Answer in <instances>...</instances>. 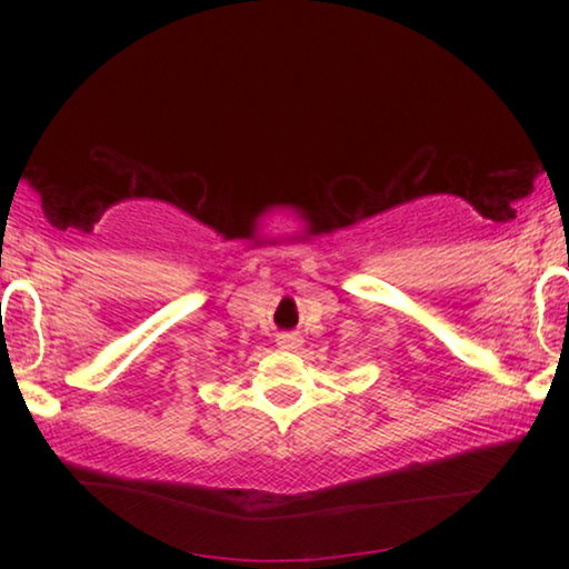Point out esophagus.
I'll return each instance as SVG.
<instances>
[{
	"label": "esophagus",
	"instance_id": "1",
	"mask_svg": "<svg viewBox=\"0 0 569 569\" xmlns=\"http://www.w3.org/2000/svg\"><path fill=\"white\" fill-rule=\"evenodd\" d=\"M301 333H296V331H283V333H278L276 336V343H278V349H283V351H293V349H298V346H301Z\"/></svg>",
	"mask_w": 569,
	"mask_h": 569
}]
</instances>
